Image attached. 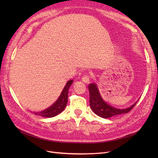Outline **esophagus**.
Instances as JSON below:
<instances>
[{
    "label": "esophagus",
    "instance_id": "esophagus-1",
    "mask_svg": "<svg viewBox=\"0 0 158 158\" xmlns=\"http://www.w3.org/2000/svg\"><path fill=\"white\" fill-rule=\"evenodd\" d=\"M82 82H84V83H88L90 80L89 76H88V75L84 76L82 78Z\"/></svg>",
    "mask_w": 158,
    "mask_h": 158
}]
</instances>
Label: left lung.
Wrapping results in <instances>:
<instances>
[{
	"instance_id": "left-lung-1",
	"label": "left lung",
	"mask_w": 158,
	"mask_h": 158,
	"mask_svg": "<svg viewBox=\"0 0 158 158\" xmlns=\"http://www.w3.org/2000/svg\"><path fill=\"white\" fill-rule=\"evenodd\" d=\"M88 89L89 92V105L91 109L97 115L104 118L127 113L131 111L137 103L136 102L130 107L126 109H117L109 106L103 101L100 95L97 85L95 84H90L88 86Z\"/></svg>"
}]
</instances>
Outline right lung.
<instances>
[{"instance_id": "right-lung-1", "label": "right lung", "mask_w": 158, "mask_h": 158, "mask_svg": "<svg viewBox=\"0 0 158 158\" xmlns=\"http://www.w3.org/2000/svg\"><path fill=\"white\" fill-rule=\"evenodd\" d=\"M73 80L68 81V82L66 83L59 98L55 102V103H54V104H52L51 107L46 109L44 111H42L41 112H34L33 113L38 116L48 118L53 117L60 113L64 109L66 104H67L69 89L71 84H73Z\"/></svg>"}]
</instances>
